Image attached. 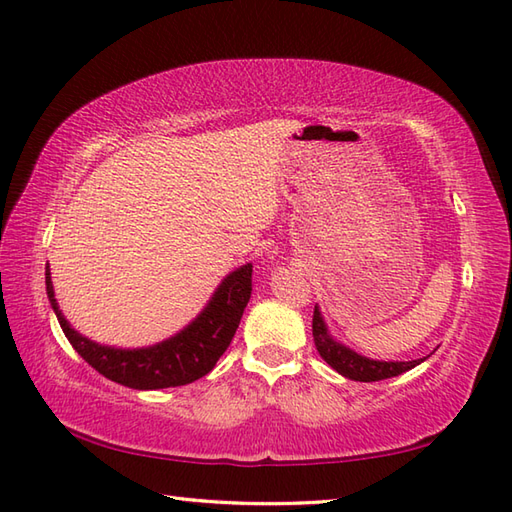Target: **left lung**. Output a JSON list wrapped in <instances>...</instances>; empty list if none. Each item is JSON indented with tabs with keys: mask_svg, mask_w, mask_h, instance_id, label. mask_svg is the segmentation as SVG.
<instances>
[{
	"mask_svg": "<svg viewBox=\"0 0 512 512\" xmlns=\"http://www.w3.org/2000/svg\"><path fill=\"white\" fill-rule=\"evenodd\" d=\"M312 336L323 361L336 369L341 376L358 380V383H374V380L398 376L424 361V358H418V361H374V358L356 354L350 347L332 339L317 306H314L312 314Z\"/></svg>",
	"mask_w": 512,
	"mask_h": 512,
	"instance_id": "left-lung-1",
	"label": "left lung"
}]
</instances>
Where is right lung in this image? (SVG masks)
<instances>
[{"mask_svg": "<svg viewBox=\"0 0 512 512\" xmlns=\"http://www.w3.org/2000/svg\"><path fill=\"white\" fill-rule=\"evenodd\" d=\"M46 290L50 306L57 314L63 334L85 363L96 372L132 389H165L189 385L206 376L231 345L235 330L253 290V264L239 266L213 292L206 308L176 336L151 347L121 350L99 345L76 332L54 299L50 270H46Z\"/></svg>", "mask_w": 512, "mask_h": 512, "instance_id": "right-lung-1", "label": "right lung"}]
</instances>
